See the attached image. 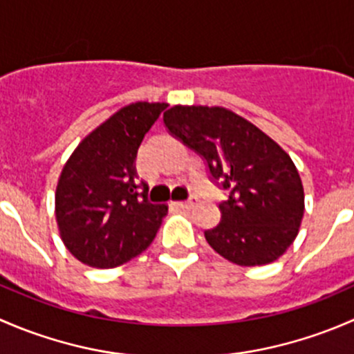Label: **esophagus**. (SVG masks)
<instances>
[{
	"label": "esophagus",
	"instance_id": "obj_1",
	"mask_svg": "<svg viewBox=\"0 0 354 354\" xmlns=\"http://www.w3.org/2000/svg\"><path fill=\"white\" fill-rule=\"evenodd\" d=\"M171 205L178 207V209H183V210H190L194 209L195 205H197V197H192L188 200H185V202H173Z\"/></svg>",
	"mask_w": 354,
	"mask_h": 354
}]
</instances>
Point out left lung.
<instances>
[{"instance_id": "1", "label": "left lung", "mask_w": 354, "mask_h": 354, "mask_svg": "<svg viewBox=\"0 0 354 354\" xmlns=\"http://www.w3.org/2000/svg\"><path fill=\"white\" fill-rule=\"evenodd\" d=\"M171 135L205 159L227 200L207 243L241 267L266 266L292 245L305 212L301 178L277 142L221 106H173L164 113Z\"/></svg>"}]
</instances>
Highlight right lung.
<instances>
[{
	"mask_svg": "<svg viewBox=\"0 0 354 354\" xmlns=\"http://www.w3.org/2000/svg\"><path fill=\"white\" fill-rule=\"evenodd\" d=\"M166 108V102L124 106L92 130L63 166L56 223L68 252L85 266L113 269L154 241L167 205L149 202V187L138 181L135 159Z\"/></svg>",
	"mask_w": 354,
	"mask_h": 354,
	"instance_id": "obj_1",
	"label": "right lung"
}]
</instances>
